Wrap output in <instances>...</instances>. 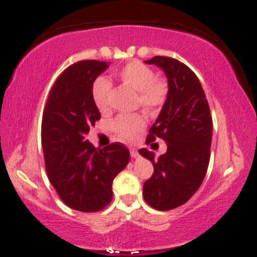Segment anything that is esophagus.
<instances>
[{"instance_id":"esophagus-1","label":"esophagus","mask_w":257,"mask_h":257,"mask_svg":"<svg viewBox=\"0 0 257 257\" xmlns=\"http://www.w3.org/2000/svg\"><path fill=\"white\" fill-rule=\"evenodd\" d=\"M131 156H132V158H138V156H139L138 150L134 149V147H131Z\"/></svg>"}]
</instances>
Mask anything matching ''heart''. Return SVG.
Instances as JSON below:
<instances>
[{"mask_svg": "<svg viewBox=\"0 0 257 257\" xmlns=\"http://www.w3.org/2000/svg\"><path fill=\"white\" fill-rule=\"evenodd\" d=\"M113 75L120 82L138 91V105L145 111H158L166 102L167 84L156 78L155 71L147 65L140 61H131L120 69L114 70ZM111 88V82L105 77H98L91 84V99L98 110H107ZM111 126L119 139L132 141L138 133L143 131L145 122L139 114H119L112 120Z\"/></svg>", "mask_w": 257, "mask_h": 257, "instance_id": "1", "label": "heart"}]
</instances>
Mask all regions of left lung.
<instances>
[{"mask_svg":"<svg viewBox=\"0 0 257 257\" xmlns=\"http://www.w3.org/2000/svg\"><path fill=\"white\" fill-rule=\"evenodd\" d=\"M145 63L166 72L169 89L146 139L147 145L163 139L167 152L155 158L152 151L139 150L155 168L143 194L147 204L166 211L185 204L202 185L210 159L213 119L202 84L190 67L168 57Z\"/></svg>","mask_w":257,"mask_h":257,"instance_id":"1","label":"left lung"}]
</instances>
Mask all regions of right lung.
Instances as JSON below:
<instances>
[{
  "instance_id": "add662e5",
  "label": "right lung",
  "mask_w": 257,
  "mask_h": 257,
  "mask_svg": "<svg viewBox=\"0 0 257 257\" xmlns=\"http://www.w3.org/2000/svg\"><path fill=\"white\" fill-rule=\"evenodd\" d=\"M108 63L71 65L52 87L43 111L42 147L48 179L61 200L75 210L95 213L112 200V182L129 163L128 149L113 143L96 149L85 139L100 112L91 84Z\"/></svg>"
}]
</instances>
